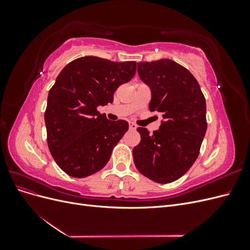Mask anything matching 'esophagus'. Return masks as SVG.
Returning <instances> with one entry per match:
<instances>
[{
  "label": "esophagus",
  "instance_id": "1",
  "mask_svg": "<svg viewBox=\"0 0 250 250\" xmlns=\"http://www.w3.org/2000/svg\"><path fill=\"white\" fill-rule=\"evenodd\" d=\"M137 125H135L134 123H132V122H129V129H131V130H134V129H137Z\"/></svg>",
  "mask_w": 250,
  "mask_h": 250
}]
</instances>
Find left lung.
<instances>
[{
    "instance_id": "8db88e82",
    "label": "left lung",
    "mask_w": 250,
    "mask_h": 250,
    "mask_svg": "<svg viewBox=\"0 0 250 250\" xmlns=\"http://www.w3.org/2000/svg\"><path fill=\"white\" fill-rule=\"evenodd\" d=\"M138 73L151 89L150 111L160 112L164 121L153 134L138 127L141 142L133 148V162L144 176L170 184L199 155L208 128L206 98L190 71L171 59L140 62Z\"/></svg>"
}]
</instances>
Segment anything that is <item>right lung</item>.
<instances>
[{"instance_id": "add662e5", "label": "right lung", "mask_w": 250, "mask_h": 250, "mask_svg": "<svg viewBox=\"0 0 250 250\" xmlns=\"http://www.w3.org/2000/svg\"><path fill=\"white\" fill-rule=\"evenodd\" d=\"M137 62H115L85 56L66 64L48 95L44 122L50 152L72 177L100 171L128 130L124 120L109 121L97 110L113 101V94L130 81Z\"/></svg>"}]
</instances>
